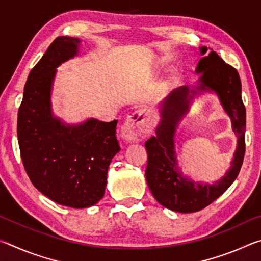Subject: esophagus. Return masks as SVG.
I'll return each instance as SVG.
<instances>
[{"mask_svg":"<svg viewBox=\"0 0 261 261\" xmlns=\"http://www.w3.org/2000/svg\"><path fill=\"white\" fill-rule=\"evenodd\" d=\"M152 130L145 109H139L126 118L122 125V137L126 141H139L144 139Z\"/></svg>","mask_w":261,"mask_h":261,"instance_id":"34e87169","label":"esophagus"}]
</instances>
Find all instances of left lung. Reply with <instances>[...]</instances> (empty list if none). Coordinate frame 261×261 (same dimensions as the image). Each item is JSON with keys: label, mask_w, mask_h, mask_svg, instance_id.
<instances>
[{"label": "left lung", "mask_w": 261, "mask_h": 261, "mask_svg": "<svg viewBox=\"0 0 261 261\" xmlns=\"http://www.w3.org/2000/svg\"><path fill=\"white\" fill-rule=\"evenodd\" d=\"M207 47L200 48L201 59L196 73L200 74L197 85L176 88L160 103V122L155 136L146 143V182L153 197L166 208L179 213H193L212 204L230 187L240 173L245 153L246 113L242 100V84L237 70L227 64ZM208 91L218 95L220 103L231 117L233 130L238 137V147L232 166L224 177L213 185L194 182L178 168L174 151L175 129L188 112L196 96Z\"/></svg>", "instance_id": "left-lung-1"}]
</instances>
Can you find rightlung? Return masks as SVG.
Masks as SVG:
<instances>
[{
    "label": "right lung",
    "mask_w": 261,
    "mask_h": 261,
    "mask_svg": "<svg viewBox=\"0 0 261 261\" xmlns=\"http://www.w3.org/2000/svg\"><path fill=\"white\" fill-rule=\"evenodd\" d=\"M79 45L78 38H56L31 70L18 110L17 136L34 187L57 204L85 208L102 199L109 165L121 147L116 120L88 118L81 124H67L53 114L56 68L77 56Z\"/></svg>",
    "instance_id": "1"
}]
</instances>
